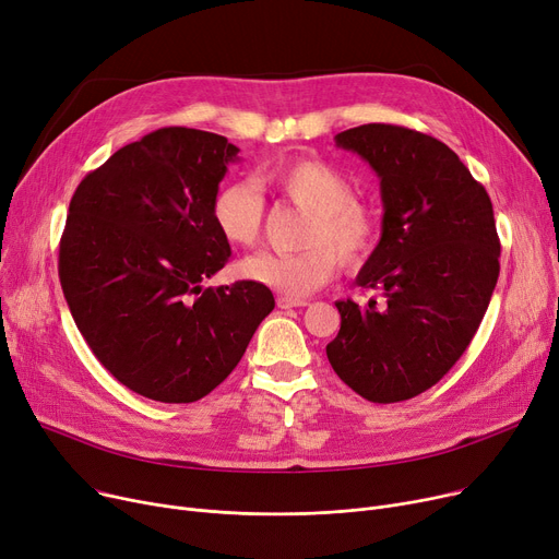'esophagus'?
<instances>
[{
	"mask_svg": "<svg viewBox=\"0 0 559 559\" xmlns=\"http://www.w3.org/2000/svg\"><path fill=\"white\" fill-rule=\"evenodd\" d=\"M276 306H278L281 310H287V308H304V306H308V301H306V299H295V297L281 295V297L276 299Z\"/></svg>",
	"mask_w": 559,
	"mask_h": 559,
	"instance_id": "1",
	"label": "esophagus"
}]
</instances>
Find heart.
Instances as JSON below:
<instances>
[{"instance_id": "heart-1", "label": "heart", "mask_w": 559, "mask_h": 559, "mask_svg": "<svg viewBox=\"0 0 559 559\" xmlns=\"http://www.w3.org/2000/svg\"><path fill=\"white\" fill-rule=\"evenodd\" d=\"M260 181L281 199L310 213L301 253L262 251L240 262V274L285 297H306L324 287L344 267H360L380 240V217L356 199V186L344 171L319 158H295L260 174ZM262 194L249 181L224 183L211 201V219L230 247H253L264 226Z\"/></svg>"}]
</instances>
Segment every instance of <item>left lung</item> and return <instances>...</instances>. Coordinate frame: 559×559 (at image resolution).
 <instances>
[{
	"instance_id": "obj_1",
	"label": "left lung",
	"mask_w": 559,
	"mask_h": 559,
	"mask_svg": "<svg viewBox=\"0 0 559 559\" xmlns=\"http://www.w3.org/2000/svg\"><path fill=\"white\" fill-rule=\"evenodd\" d=\"M380 179L383 235L356 283L378 299L337 301L326 356L371 403L407 401L442 380L472 344L501 272L487 190L444 142L362 124L335 135Z\"/></svg>"
}]
</instances>
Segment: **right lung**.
Wrapping results in <instances>:
<instances>
[{
    "instance_id": "1",
    "label": "right lung",
    "mask_w": 559,
    "mask_h": 559,
    "mask_svg": "<svg viewBox=\"0 0 559 559\" xmlns=\"http://www.w3.org/2000/svg\"><path fill=\"white\" fill-rule=\"evenodd\" d=\"M238 146L167 127L85 174L58 247V278L97 360L131 392L192 403L238 367L274 310L267 285L203 287L228 255L211 201Z\"/></svg>"
}]
</instances>
